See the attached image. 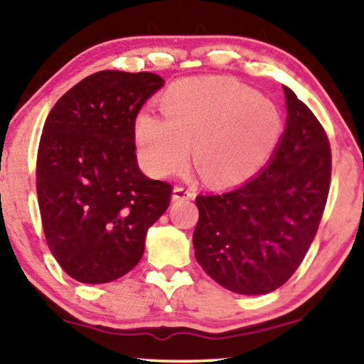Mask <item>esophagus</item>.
Wrapping results in <instances>:
<instances>
[{
	"label": "esophagus",
	"instance_id": "esophagus-1",
	"mask_svg": "<svg viewBox=\"0 0 364 364\" xmlns=\"http://www.w3.org/2000/svg\"><path fill=\"white\" fill-rule=\"evenodd\" d=\"M193 197H196V192H193L192 188H187L183 186L173 187V193H172L173 200H187V198H193Z\"/></svg>",
	"mask_w": 364,
	"mask_h": 364
}]
</instances>
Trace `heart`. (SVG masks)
Segmentation results:
<instances>
[{
    "label": "heart",
    "mask_w": 364,
    "mask_h": 364,
    "mask_svg": "<svg viewBox=\"0 0 364 364\" xmlns=\"http://www.w3.org/2000/svg\"><path fill=\"white\" fill-rule=\"evenodd\" d=\"M162 117L142 112L136 142L156 176L181 171L193 146L213 183L232 186L260 171L275 152L283 117L275 102L230 79H183L161 99Z\"/></svg>",
    "instance_id": "obj_1"
}]
</instances>
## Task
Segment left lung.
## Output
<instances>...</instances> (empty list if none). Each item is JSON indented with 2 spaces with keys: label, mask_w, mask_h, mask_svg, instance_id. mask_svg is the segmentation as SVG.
Returning <instances> with one entry per match:
<instances>
[{
  "label": "left lung",
  "mask_w": 364,
  "mask_h": 364,
  "mask_svg": "<svg viewBox=\"0 0 364 364\" xmlns=\"http://www.w3.org/2000/svg\"><path fill=\"white\" fill-rule=\"evenodd\" d=\"M287 129L272 162L243 186L197 196L193 248L218 285L263 295L288 282L316 235L331 182L330 141L291 89Z\"/></svg>",
  "instance_id": "8db88e82"
}]
</instances>
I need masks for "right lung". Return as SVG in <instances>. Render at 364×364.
<instances>
[{
    "label": "right lung",
    "instance_id": "right-lung-1",
    "mask_svg": "<svg viewBox=\"0 0 364 364\" xmlns=\"http://www.w3.org/2000/svg\"><path fill=\"white\" fill-rule=\"evenodd\" d=\"M154 73L99 71L64 94L44 122L36 192L46 243L69 277L114 282L142 258L147 228L167 210L168 182L136 162V117L161 89Z\"/></svg>",
    "mask_w": 364,
    "mask_h": 364
}]
</instances>
